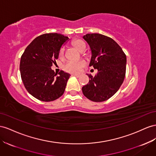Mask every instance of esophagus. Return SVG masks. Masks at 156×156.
Listing matches in <instances>:
<instances>
[{"instance_id": "obj_1", "label": "esophagus", "mask_w": 156, "mask_h": 156, "mask_svg": "<svg viewBox=\"0 0 156 156\" xmlns=\"http://www.w3.org/2000/svg\"><path fill=\"white\" fill-rule=\"evenodd\" d=\"M72 75H73V76H75V77H77V78L80 77V75H78V74H73Z\"/></svg>"}]
</instances>
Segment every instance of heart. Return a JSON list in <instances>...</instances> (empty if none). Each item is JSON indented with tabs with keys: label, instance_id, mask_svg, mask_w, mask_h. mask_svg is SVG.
Segmentation results:
<instances>
[{
	"label": "heart",
	"instance_id": "1",
	"mask_svg": "<svg viewBox=\"0 0 156 156\" xmlns=\"http://www.w3.org/2000/svg\"><path fill=\"white\" fill-rule=\"evenodd\" d=\"M72 44L76 48L79 52H83L86 50V44L85 42L81 39H75L72 41ZM65 52L64 47H61L60 51H59V56L62 57L64 56ZM85 66V62L83 60L79 61H68L66 63L64 66V69L67 72L77 73L80 72L81 69Z\"/></svg>",
	"mask_w": 156,
	"mask_h": 156
}]
</instances>
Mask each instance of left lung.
I'll list each match as a JSON object with an SVG mask.
<instances>
[{
    "instance_id": "obj_1",
    "label": "left lung",
    "mask_w": 156,
    "mask_h": 156,
    "mask_svg": "<svg viewBox=\"0 0 156 156\" xmlns=\"http://www.w3.org/2000/svg\"><path fill=\"white\" fill-rule=\"evenodd\" d=\"M83 38L91 50L89 66L98 69L94 77L87 74L89 82L83 87V93L93 102H104L114 95L123 83L127 58L119 45L110 37L90 33Z\"/></svg>"
}]
</instances>
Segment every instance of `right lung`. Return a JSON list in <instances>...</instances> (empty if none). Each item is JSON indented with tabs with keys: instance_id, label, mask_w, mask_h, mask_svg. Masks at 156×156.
Segmentation results:
<instances>
[{
	"instance_id": "obj_1",
	"label": "right lung",
	"mask_w": 156,
	"mask_h": 156,
	"mask_svg": "<svg viewBox=\"0 0 156 156\" xmlns=\"http://www.w3.org/2000/svg\"><path fill=\"white\" fill-rule=\"evenodd\" d=\"M69 38L59 33H46L33 40L21 57L20 70L23 85L35 98L50 102L64 94L70 74L52 69L59 51Z\"/></svg>"
}]
</instances>
